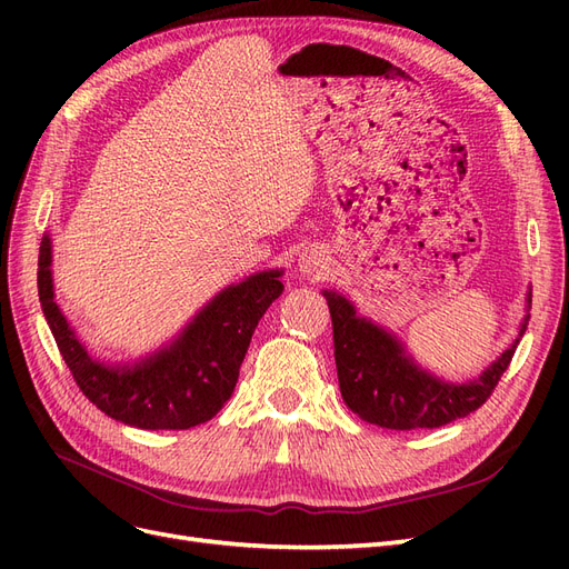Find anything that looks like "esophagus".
I'll list each match as a JSON object with an SVG mask.
<instances>
[{"mask_svg": "<svg viewBox=\"0 0 569 569\" xmlns=\"http://www.w3.org/2000/svg\"><path fill=\"white\" fill-rule=\"evenodd\" d=\"M327 266H330V261H327L325 251L318 247L306 249L299 256V270L301 274H306V278H320V274L327 270Z\"/></svg>", "mask_w": 569, "mask_h": 569, "instance_id": "obj_1", "label": "esophagus"}]
</instances>
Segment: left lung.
<instances>
[{
    "label": "left lung",
    "mask_w": 569,
    "mask_h": 569,
    "mask_svg": "<svg viewBox=\"0 0 569 569\" xmlns=\"http://www.w3.org/2000/svg\"><path fill=\"white\" fill-rule=\"evenodd\" d=\"M322 295L332 316L335 360L343 403L360 420L399 432L449 425L487 403L508 370L529 320L527 316L520 337L479 375V380L449 385L416 366V360L403 351V343L382 327L360 318L349 299L327 289Z\"/></svg>",
    "instance_id": "obj_1"
}]
</instances>
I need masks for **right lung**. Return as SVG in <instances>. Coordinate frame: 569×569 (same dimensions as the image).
I'll use <instances>...</instances> for the list:
<instances>
[{
	"label": "right lung",
	"mask_w": 569,
	"mask_h": 569,
	"mask_svg": "<svg viewBox=\"0 0 569 569\" xmlns=\"http://www.w3.org/2000/svg\"><path fill=\"white\" fill-rule=\"evenodd\" d=\"M282 270H263L222 289L180 337L134 366H107L82 347L54 301L51 239L38 258L42 313L76 385L109 418L140 429H189L209 422L237 385L251 335L282 295Z\"/></svg>",
	"instance_id": "add662e5"
}]
</instances>
